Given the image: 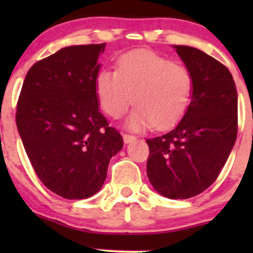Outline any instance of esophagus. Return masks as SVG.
<instances>
[{"label":"esophagus","instance_id":"esophagus-1","mask_svg":"<svg viewBox=\"0 0 253 253\" xmlns=\"http://www.w3.org/2000/svg\"><path fill=\"white\" fill-rule=\"evenodd\" d=\"M122 138H124L125 144H128V143L133 142L134 139H136V137H134V136H131V134H126V133H124V134H122Z\"/></svg>","mask_w":253,"mask_h":253}]
</instances>
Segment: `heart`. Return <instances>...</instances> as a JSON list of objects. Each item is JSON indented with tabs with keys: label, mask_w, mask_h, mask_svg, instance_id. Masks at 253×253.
Here are the masks:
<instances>
[{
	"label": "heart",
	"mask_w": 253,
	"mask_h": 253,
	"mask_svg": "<svg viewBox=\"0 0 253 253\" xmlns=\"http://www.w3.org/2000/svg\"><path fill=\"white\" fill-rule=\"evenodd\" d=\"M95 91L101 109L120 119L137 104L126 121L132 131L157 126L165 129L177 124L190 106L193 77L186 66L147 50L122 55L117 70L96 73Z\"/></svg>",
	"instance_id": "heart-1"
}]
</instances>
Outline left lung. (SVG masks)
<instances>
[{"instance_id":"left-lung-1","label":"left lung","mask_w":253,"mask_h":253,"mask_svg":"<svg viewBox=\"0 0 253 253\" xmlns=\"http://www.w3.org/2000/svg\"><path fill=\"white\" fill-rule=\"evenodd\" d=\"M193 77L190 106L168 133L147 139V176L171 200L200 195L218 177L237 136V91L219 61L196 47L172 45Z\"/></svg>"}]
</instances>
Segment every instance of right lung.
I'll use <instances>...</instances> for the list:
<instances>
[{"label": "right lung", "instance_id": "right-lung-1", "mask_svg": "<svg viewBox=\"0 0 253 253\" xmlns=\"http://www.w3.org/2000/svg\"><path fill=\"white\" fill-rule=\"evenodd\" d=\"M106 44L75 45L32 66L17 105V128L42 183L67 200L99 192L122 137L99 111L95 77Z\"/></svg>", "mask_w": 253, "mask_h": 253}]
</instances>
